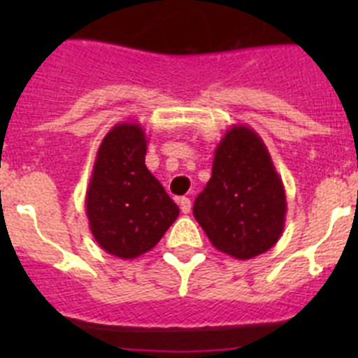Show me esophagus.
Instances as JSON below:
<instances>
[{
  "label": "esophagus",
  "mask_w": 358,
  "mask_h": 358,
  "mask_svg": "<svg viewBox=\"0 0 358 358\" xmlns=\"http://www.w3.org/2000/svg\"><path fill=\"white\" fill-rule=\"evenodd\" d=\"M179 206H181V211L185 215H188L192 211V201L188 197H181L179 199Z\"/></svg>",
  "instance_id": "obj_1"
}]
</instances>
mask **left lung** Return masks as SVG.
I'll use <instances>...</instances> for the list:
<instances>
[{
	"label": "left lung",
	"instance_id": "8db88e82",
	"mask_svg": "<svg viewBox=\"0 0 358 358\" xmlns=\"http://www.w3.org/2000/svg\"><path fill=\"white\" fill-rule=\"evenodd\" d=\"M285 213V188L264 140L248 125L227 129L194 204L213 248L236 260L255 258L280 240Z\"/></svg>",
	"mask_w": 358,
	"mask_h": 358
}]
</instances>
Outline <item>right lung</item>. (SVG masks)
<instances>
[{"instance_id": "obj_1", "label": "right lung", "mask_w": 358, "mask_h": 358, "mask_svg": "<svg viewBox=\"0 0 358 358\" xmlns=\"http://www.w3.org/2000/svg\"><path fill=\"white\" fill-rule=\"evenodd\" d=\"M147 143L140 123H116L100 143L85 192V215L94 240L123 260L156 248L179 215L145 164Z\"/></svg>"}]
</instances>
